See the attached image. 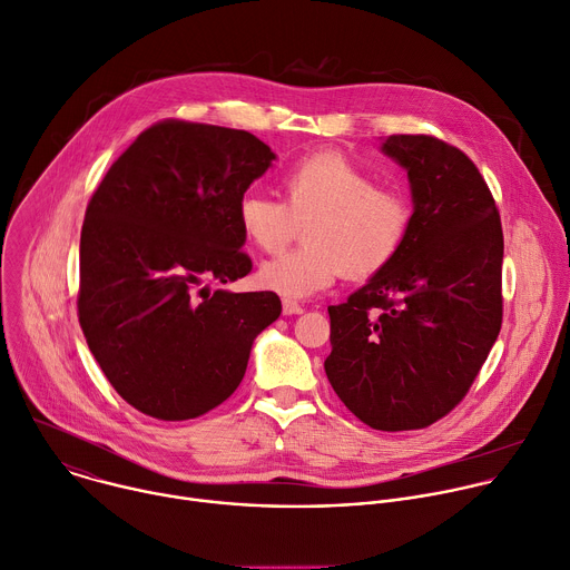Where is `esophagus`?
<instances>
[{"label":"esophagus","mask_w":570,"mask_h":570,"mask_svg":"<svg viewBox=\"0 0 570 570\" xmlns=\"http://www.w3.org/2000/svg\"><path fill=\"white\" fill-rule=\"evenodd\" d=\"M303 305L298 303V301H294V298H283V314L285 316H292V314H303Z\"/></svg>","instance_id":"obj_1"}]
</instances>
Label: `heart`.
I'll use <instances>...</instances> for the list:
<instances>
[{"instance_id":"1","label":"heart","mask_w":570,"mask_h":570,"mask_svg":"<svg viewBox=\"0 0 570 570\" xmlns=\"http://www.w3.org/2000/svg\"><path fill=\"white\" fill-rule=\"evenodd\" d=\"M281 190L283 202L252 190L236 208L243 238L263 254L281 252L305 222V243L258 269V283L281 296L307 298L341 274L371 278L395 261L409 238V193L377 184L344 155L316 153L294 161L281 177Z\"/></svg>"}]
</instances>
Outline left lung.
I'll return each instance as SVG.
<instances>
[{
  "mask_svg": "<svg viewBox=\"0 0 570 570\" xmlns=\"http://www.w3.org/2000/svg\"><path fill=\"white\" fill-rule=\"evenodd\" d=\"M382 153L409 175L413 224L395 261L330 305L325 375L362 422L424 429L474 384L503 318V229L474 161L429 135Z\"/></svg>",
  "mask_w": 570,
  "mask_h": 570,
  "instance_id": "left-lung-1",
  "label": "left lung"
}]
</instances>
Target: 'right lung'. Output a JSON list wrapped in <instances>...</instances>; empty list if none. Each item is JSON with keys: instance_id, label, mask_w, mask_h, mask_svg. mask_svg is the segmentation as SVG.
<instances>
[{"instance_id": "obj_1", "label": "right lung", "mask_w": 570, "mask_h": 570, "mask_svg": "<svg viewBox=\"0 0 570 570\" xmlns=\"http://www.w3.org/2000/svg\"><path fill=\"white\" fill-rule=\"evenodd\" d=\"M276 155L245 130L168 119L144 130L91 195L78 321L100 371L137 411L193 420L243 382L274 292L208 289L252 272L236 208Z\"/></svg>"}]
</instances>
